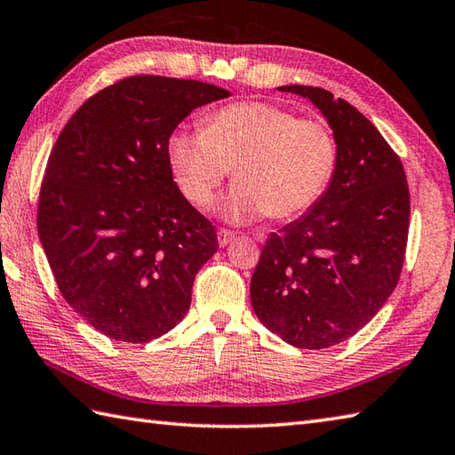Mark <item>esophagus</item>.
<instances>
[{"instance_id":"obj_1","label":"esophagus","mask_w":455,"mask_h":455,"mask_svg":"<svg viewBox=\"0 0 455 455\" xmlns=\"http://www.w3.org/2000/svg\"><path fill=\"white\" fill-rule=\"evenodd\" d=\"M217 238H219V246L220 248H225V246H228L232 240H235V232L232 230H228V228H219V232H217Z\"/></svg>"}]
</instances>
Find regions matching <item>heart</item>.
<instances>
[{
	"label": "heart",
	"instance_id": "b5f03b06",
	"mask_svg": "<svg viewBox=\"0 0 455 455\" xmlns=\"http://www.w3.org/2000/svg\"><path fill=\"white\" fill-rule=\"evenodd\" d=\"M166 153L180 192L196 207H205L235 171L238 184L215 211L244 225L310 211L331 184L339 149L323 120L299 118L269 102H236L205 118L204 130L172 132Z\"/></svg>",
	"mask_w": 455,
	"mask_h": 455
}]
</instances>
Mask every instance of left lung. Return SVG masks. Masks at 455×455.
I'll list each match as a JSON object with an SVG mask.
<instances>
[{"label":"left lung","instance_id":"8db88e82","mask_svg":"<svg viewBox=\"0 0 455 455\" xmlns=\"http://www.w3.org/2000/svg\"><path fill=\"white\" fill-rule=\"evenodd\" d=\"M308 99L337 140V168L310 211L271 232L250 283L253 312L299 348L347 341L394 292L409 232L403 164L376 125L320 87L284 84Z\"/></svg>","mask_w":455,"mask_h":455}]
</instances>
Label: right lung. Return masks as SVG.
<instances>
[{"instance_id":"add662e5","label":"right lung","mask_w":455,"mask_h":455,"mask_svg":"<svg viewBox=\"0 0 455 455\" xmlns=\"http://www.w3.org/2000/svg\"><path fill=\"white\" fill-rule=\"evenodd\" d=\"M230 97L161 76L122 79L71 116L46 164L38 236L63 299L94 330L147 343L184 320L215 227L180 192L168 137L189 112Z\"/></svg>"}]
</instances>
